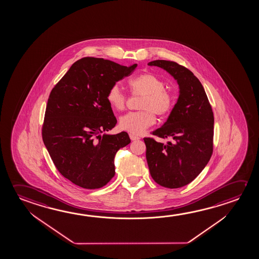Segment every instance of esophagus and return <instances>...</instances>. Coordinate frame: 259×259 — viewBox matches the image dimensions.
<instances>
[{
	"label": "esophagus",
	"mask_w": 259,
	"mask_h": 259,
	"mask_svg": "<svg viewBox=\"0 0 259 259\" xmlns=\"http://www.w3.org/2000/svg\"><path fill=\"white\" fill-rule=\"evenodd\" d=\"M130 138H131L132 141L139 140V139H140V137L135 136V135H133V134H130Z\"/></svg>",
	"instance_id": "esophagus-1"
}]
</instances>
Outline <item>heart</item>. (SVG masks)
Wrapping results in <instances>:
<instances>
[{
  "label": "heart",
  "instance_id": "b5f03b06",
  "mask_svg": "<svg viewBox=\"0 0 259 259\" xmlns=\"http://www.w3.org/2000/svg\"><path fill=\"white\" fill-rule=\"evenodd\" d=\"M134 94L142 95L139 112H132L119 120V126L124 131L140 135L155 122L154 115L164 116L174 106V96L165 89V83L153 73H142L129 81ZM106 99L114 109L123 110L126 96L118 84H114L107 91Z\"/></svg>",
  "mask_w": 259,
  "mask_h": 259
}]
</instances>
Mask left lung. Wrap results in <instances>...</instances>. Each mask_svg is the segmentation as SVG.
<instances>
[{"mask_svg":"<svg viewBox=\"0 0 259 259\" xmlns=\"http://www.w3.org/2000/svg\"><path fill=\"white\" fill-rule=\"evenodd\" d=\"M149 66L164 69L179 85V98L165 123L153 132L166 144L144 138L146 160L152 178L170 189L185 186L199 175L211 157L214 116L199 79L185 67L168 60Z\"/></svg>","mask_w":259,"mask_h":259,"instance_id":"8db88e82","label":"left lung"}]
</instances>
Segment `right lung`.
<instances>
[{
  "label": "right lung",
  "instance_id": "1",
  "mask_svg": "<svg viewBox=\"0 0 259 259\" xmlns=\"http://www.w3.org/2000/svg\"><path fill=\"white\" fill-rule=\"evenodd\" d=\"M136 67L83 58L51 90L43 142L58 170L75 185L99 189L115 176V153L131 140L126 132L106 134L117 123L106 95Z\"/></svg>",
  "mask_w": 259,
  "mask_h": 259
}]
</instances>
